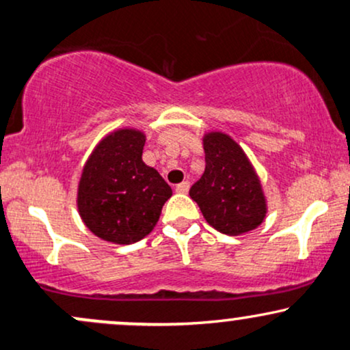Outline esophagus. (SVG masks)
<instances>
[{"instance_id": "obj_1", "label": "esophagus", "mask_w": 350, "mask_h": 350, "mask_svg": "<svg viewBox=\"0 0 350 350\" xmlns=\"http://www.w3.org/2000/svg\"><path fill=\"white\" fill-rule=\"evenodd\" d=\"M189 186H191V184H189L187 180H183V183L176 186V192H179V194H187Z\"/></svg>"}]
</instances>
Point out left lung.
Returning <instances> with one entry per match:
<instances>
[{"instance_id": "left-lung-1", "label": "left lung", "mask_w": 350, "mask_h": 350, "mask_svg": "<svg viewBox=\"0 0 350 350\" xmlns=\"http://www.w3.org/2000/svg\"><path fill=\"white\" fill-rule=\"evenodd\" d=\"M206 171L189 191L211 227L242 235L263 224L268 212L262 180L239 143L224 131L202 136Z\"/></svg>"}]
</instances>
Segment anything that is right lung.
<instances>
[{
  "label": "right lung",
  "mask_w": 350,
  "mask_h": 350,
  "mask_svg": "<svg viewBox=\"0 0 350 350\" xmlns=\"http://www.w3.org/2000/svg\"><path fill=\"white\" fill-rule=\"evenodd\" d=\"M146 135L118 128L103 136L82 167L77 211L82 222L105 242L130 245L151 234L172 189L142 154Z\"/></svg>",
  "instance_id": "1"
}]
</instances>
